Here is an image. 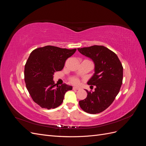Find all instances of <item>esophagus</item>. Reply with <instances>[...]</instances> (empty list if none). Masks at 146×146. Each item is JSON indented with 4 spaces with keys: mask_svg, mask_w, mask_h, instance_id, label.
I'll list each match as a JSON object with an SVG mask.
<instances>
[{
    "mask_svg": "<svg viewBox=\"0 0 146 146\" xmlns=\"http://www.w3.org/2000/svg\"><path fill=\"white\" fill-rule=\"evenodd\" d=\"M72 89H73V90H79L80 89V88H79V87H76V86H74V87H73Z\"/></svg>",
    "mask_w": 146,
    "mask_h": 146,
    "instance_id": "esophagus-1",
    "label": "esophagus"
}]
</instances>
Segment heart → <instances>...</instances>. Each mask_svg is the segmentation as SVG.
<instances>
[{"label":"heart","instance_id":"b5f03b06","mask_svg":"<svg viewBox=\"0 0 146 146\" xmlns=\"http://www.w3.org/2000/svg\"><path fill=\"white\" fill-rule=\"evenodd\" d=\"M70 82H71L74 84H77L78 83V80L77 78H72L70 79Z\"/></svg>","mask_w":146,"mask_h":146}]
</instances>
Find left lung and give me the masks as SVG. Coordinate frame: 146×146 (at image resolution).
<instances>
[{"label": "left lung", "instance_id": "left-lung-1", "mask_svg": "<svg viewBox=\"0 0 146 146\" xmlns=\"http://www.w3.org/2000/svg\"><path fill=\"white\" fill-rule=\"evenodd\" d=\"M82 55L94 63V74L88 85L96 86L93 92H87L85 99L79 101L80 108L88 113L102 112L111 105L121 87L123 67L117 55L103 46L78 48Z\"/></svg>", "mask_w": 146, "mask_h": 146}]
</instances>
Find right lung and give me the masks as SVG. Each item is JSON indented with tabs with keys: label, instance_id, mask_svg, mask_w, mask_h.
<instances>
[{
	"label": "right lung",
	"instance_id": "obj_1",
	"mask_svg": "<svg viewBox=\"0 0 146 146\" xmlns=\"http://www.w3.org/2000/svg\"><path fill=\"white\" fill-rule=\"evenodd\" d=\"M76 50L46 46L31 52L25 65V82L33 100L41 108L50 110L59 107L66 92L72 90V87L66 83L55 84L53 78Z\"/></svg>",
	"mask_w": 146,
	"mask_h": 146
}]
</instances>
